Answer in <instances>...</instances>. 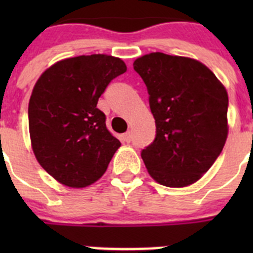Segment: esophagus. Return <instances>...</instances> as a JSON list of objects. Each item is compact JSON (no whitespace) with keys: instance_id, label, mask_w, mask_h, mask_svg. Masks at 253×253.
I'll list each match as a JSON object with an SVG mask.
<instances>
[{"instance_id":"34e87169","label":"esophagus","mask_w":253,"mask_h":253,"mask_svg":"<svg viewBox=\"0 0 253 253\" xmlns=\"http://www.w3.org/2000/svg\"><path fill=\"white\" fill-rule=\"evenodd\" d=\"M122 139H123V142H126V143L130 142V140H131V133H130V131H126L125 134H123Z\"/></svg>"}]
</instances>
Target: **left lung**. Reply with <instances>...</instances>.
<instances>
[{"label": "left lung", "instance_id": "8db88e82", "mask_svg": "<svg viewBox=\"0 0 253 253\" xmlns=\"http://www.w3.org/2000/svg\"><path fill=\"white\" fill-rule=\"evenodd\" d=\"M149 93L156 139L142 151L154 181L195 184L213 166L228 137V93L205 64L189 57L149 53L134 60Z\"/></svg>", "mask_w": 253, "mask_h": 253}]
</instances>
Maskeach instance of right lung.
<instances>
[{
    "instance_id": "right-lung-1",
    "label": "right lung",
    "mask_w": 253,
    "mask_h": 253,
    "mask_svg": "<svg viewBox=\"0 0 253 253\" xmlns=\"http://www.w3.org/2000/svg\"><path fill=\"white\" fill-rule=\"evenodd\" d=\"M125 71L120 58L91 54L59 60L38 78L29 101L31 148L59 184L82 189L96 182L122 146L97 101Z\"/></svg>"
}]
</instances>
